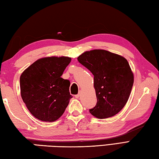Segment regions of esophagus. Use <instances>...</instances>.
<instances>
[{"instance_id":"obj_1","label":"esophagus","mask_w":159,"mask_h":159,"mask_svg":"<svg viewBox=\"0 0 159 159\" xmlns=\"http://www.w3.org/2000/svg\"><path fill=\"white\" fill-rule=\"evenodd\" d=\"M80 93L79 92V93L78 94H76V95H75V97H76V99H78V98H79V97H80Z\"/></svg>"}]
</instances>
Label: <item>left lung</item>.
Returning <instances> with one entry per match:
<instances>
[{"instance_id":"left-lung-1","label":"left lung","mask_w":159,"mask_h":159,"mask_svg":"<svg viewBox=\"0 0 159 159\" xmlns=\"http://www.w3.org/2000/svg\"><path fill=\"white\" fill-rule=\"evenodd\" d=\"M78 60L94 75L97 102L89 112L99 119L117 114L127 102L134 85V74L127 60L101 49L86 51Z\"/></svg>"}]
</instances>
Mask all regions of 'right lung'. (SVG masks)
<instances>
[{"mask_svg":"<svg viewBox=\"0 0 159 159\" xmlns=\"http://www.w3.org/2000/svg\"><path fill=\"white\" fill-rule=\"evenodd\" d=\"M69 57H48L34 62L20 77L22 99L34 117L53 122L64 113L72 96L70 81L61 76L71 62Z\"/></svg>","mask_w":159,"mask_h":159,"instance_id":"1","label":"right lung"}]
</instances>
